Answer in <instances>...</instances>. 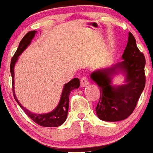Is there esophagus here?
I'll use <instances>...</instances> for the list:
<instances>
[{
    "label": "esophagus",
    "mask_w": 153,
    "mask_h": 153,
    "mask_svg": "<svg viewBox=\"0 0 153 153\" xmlns=\"http://www.w3.org/2000/svg\"><path fill=\"white\" fill-rule=\"evenodd\" d=\"M88 84H89V82H88V80L87 78L83 77V78H82L81 79H80V86L81 87L87 86Z\"/></svg>",
    "instance_id": "obj_1"
}]
</instances>
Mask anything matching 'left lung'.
<instances>
[{
  "mask_svg": "<svg viewBox=\"0 0 153 153\" xmlns=\"http://www.w3.org/2000/svg\"><path fill=\"white\" fill-rule=\"evenodd\" d=\"M122 58L121 62L98 70L91 75L101 92L96 114L106 122H118L129 117L145 86V56L137 48L131 32H129L128 42ZM119 73L126 75L125 83L121 86L111 85L112 78Z\"/></svg>",
  "mask_w": 153,
  "mask_h": 153,
  "instance_id": "obj_1",
  "label": "left lung"
}]
</instances>
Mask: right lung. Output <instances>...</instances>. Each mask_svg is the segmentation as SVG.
<instances>
[{"mask_svg": "<svg viewBox=\"0 0 153 153\" xmlns=\"http://www.w3.org/2000/svg\"><path fill=\"white\" fill-rule=\"evenodd\" d=\"M36 33V31H31L26 34L23 37L22 41L19 43V47L16 52H15L14 55L12 57L10 61V74L12 77V83H13V97L21 108L24 110V111L26 114V115L31 119H32L35 123L42 127H59L65 122L68 116V108H69V96L70 94L74 89L78 88L80 86V80L78 78H73L71 81L68 82L64 85L63 90L61 95L60 100L57 105V106L53 111L47 114H34L30 111L26 109L21 104L19 100L17 99L16 96L14 92V66L18 60L19 57L21 54L26 50V47L31 44V40L34 37L35 34Z\"/></svg>", "mask_w": 153, "mask_h": 153, "instance_id": "right-lung-1", "label": "right lung"}]
</instances>
